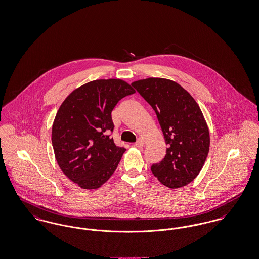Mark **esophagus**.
I'll return each instance as SVG.
<instances>
[{"instance_id": "34e87169", "label": "esophagus", "mask_w": 259, "mask_h": 259, "mask_svg": "<svg viewBox=\"0 0 259 259\" xmlns=\"http://www.w3.org/2000/svg\"><path fill=\"white\" fill-rule=\"evenodd\" d=\"M145 145V142L142 140V139H139L137 142H136L135 147L137 148H141V147H143Z\"/></svg>"}]
</instances>
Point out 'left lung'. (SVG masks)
I'll return each instance as SVG.
<instances>
[{
  "instance_id": "1",
  "label": "left lung",
  "mask_w": 259,
  "mask_h": 259,
  "mask_svg": "<svg viewBox=\"0 0 259 259\" xmlns=\"http://www.w3.org/2000/svg\"><path fill=\"white\" fill-rule=\"evenodd\" d=\"M131 85L155 111L168 145L165 157L151 166V172L167 187L188 185L209 153V128L200 107L185 88L170 79L148 77Z\"/></svg>"
}]
</instances>
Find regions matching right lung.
I'll return each mask as SVG.
<instances>
[{
  "label": "right lung",
  "instance_id": "add662e5",
  "mask_svg": "<svg viewBox=\"0 0 259 259\" xmlns=\"http://www.w3.org/2000/svg\"><path fill=\"white\" fill-rule=\"evenodd\" d=\"M133 93L121 79H97L74 89L62 103L52 125V147L62 172L81 188H98L116 170L126 149L110 135L111 111Z\"/></svg>",
  "mask_w": 259,
  "mask_h": 259
}]
</instances>
